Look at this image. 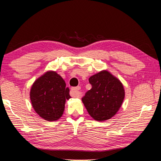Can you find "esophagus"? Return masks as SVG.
Returning <instances> with one entry per match:
<instances>
[{
  "label": "esophagus",
  "instance_id": "esophagus-1",
  "mask_svg": "<svg viewBox=\"0 0 161 161\" xmlns=\"http://www.w3.org/2000/svg\"><path fill=\"white\" fill-rule=\"evenodd\" d=\"M81 89L80 86H77V87H74L72 88L71 89V96L72 97H80V90Z\"/></svg>",
  "mask_w": 161,
  "mask_h": 161
}]
</instances>
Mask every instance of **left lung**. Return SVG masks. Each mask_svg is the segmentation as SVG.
Returning <instances> with one entry per match:
<instances>
[{
    "mask_svg": "<svg viewBox=\"0 0 161 161\" xmlns=\"http://www.w3.org/2000/svg\"><path fill=\"white\" fill-rule=\"evenodd\" d=\"M91 89L82 97L88 112L96 121L112 118L121 106L125 92L121 81L108 71H101L89 80Z\"/></svg>",
    "mask_w": 161,
    "mask_h": 161,
    "instance_id": "left-lung-1",
    "label": "left lung"
}]
</instances>
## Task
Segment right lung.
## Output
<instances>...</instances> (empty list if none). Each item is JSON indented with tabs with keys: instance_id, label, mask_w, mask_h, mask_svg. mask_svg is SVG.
<instances>
[{
	"instance_id": "add662e5",
	"label": "right lung",
	"mask_w": 161,
	"mask_h": 161,
	"mask_svg": "<svg viewBox=\"0 0 161 161\" xmlns=\"http://www.w3.org/2000/svg\"><path fill=\"white\" fill-rule=\"evenodd\" d=\"M68 88L56 72H47L35 81L30 97L37 114L47 121H56L64 111L65 100L70 97Z\"/></svg>"
}]
</instances>
